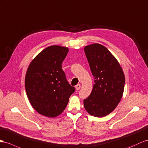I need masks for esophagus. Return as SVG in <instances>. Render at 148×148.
I'll list each match as a JSON object with an SVG mask.
<instances>
[{
	"instance_id": "1",
	"label": "esophagus",
	"mask_w": 148,
	"mask_h": 148,
	"mask_svg": "<svg viewBox=\"0 0 148 148\" xmlns=\"http://www.w3.org/2000/svg\"><path fill=\"white\" fill-rule=\"evenodd\" d=\"M75 89H76V90L80 89V88H81V85H80V84H77V85L75 86Z\"/></svg>"
}]
</instances>
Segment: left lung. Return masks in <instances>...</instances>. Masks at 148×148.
Listing matches in <instances>:
<instances>
[{
	"mask_svg": "<svg viewBox=\"0 0 148 148\" xmlns=\"http://www.w3.org/2000/svg\"><path fill=\"white\" fill-rule=\"evenodd\" d=\"M84 52L94 79L90 96L84 100L89 114L102 117L114 110L123 95L125 77L116 58L104 45L92 44Z\"/></svg>",
	"mask_w": 148,
	"mask_h": 148,
	"instance_id": "1",
	"label": "left lung"
}]
</instances>
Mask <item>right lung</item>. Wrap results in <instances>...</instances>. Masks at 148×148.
I'll use <instances>...</instances> for the list:
<instances>
[{"label": "right lung", "mask_w": 148, "mask_h": 148, "mask_svg": "<svg viewBox=\"0 0 148 148\" xmlns=\"http://www.w3.org/2000/svg\"><path fill=\"white\" fill-rule=\"evenodd\" d=\"M68 52L66 47L51 45L42 51L27 68L26 94L33 108L41 115L55 117L60 114L75 91L62 69Z\"/></svg>", "instance_id": "add662e5"}]
</instances>
